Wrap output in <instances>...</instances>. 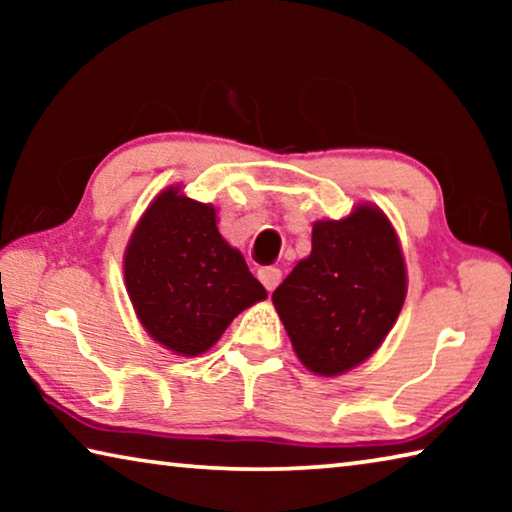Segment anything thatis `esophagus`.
Segmentation results:
<instances>
[{
	"label": "esophagus",
	"instance_id": "esophagus-1",
	"mask_svg": "<svg viewBox=\"0 0 512 512\" xmlns=\"http://www.w3.org/2000/svg\"><path fill=\"white\" fill-rule=\"evenodd\" d=\"M257 277H259V282L266 287V291H273L282 280V271L277 266H262L257 271Z\"/></svg>",
	"mask_w": 512,
	"mask_h": 512
}]
</instances>
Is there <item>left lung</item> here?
I'll use <instances>...</instances> for the list:
<instances>
[{
    "label": "left lung",
    "instance_id": "1",
    "mask_svg": "<svg viewBox=\"0 0 512 512\" xmlns=\"http://www.w3.org/2000/svg\"><path fill=\"white\" fill-rule=\"evenodd\" d=\"M406 268L393 225L359 205L341 221H318L311 255L273 291L298 359L323 377L359 366L400 316Z\"/></svg>",
    "mask_w": 512,
    "mask_h": 512
}]
</instances>
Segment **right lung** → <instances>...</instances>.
Masks as SVG:
<instances>
[{
    "label": "right lung",
    "instance_id": "right-lung-1",
    "mask_svg": "<svg viewBox=\"0 0 512 512\" xmlns=\"http://www.w3.org/2000/svg\"><path fill=\"white\" fill-rule=\"evenodd\" d=\"M124 277L146 332L185 357L210 350L232 318L266 298L244 255L219 235L214 207L176 187L137 223Z\"/></svg>",
    "mask_w": 512,
    "mask_h": 512
}]
</instances>
